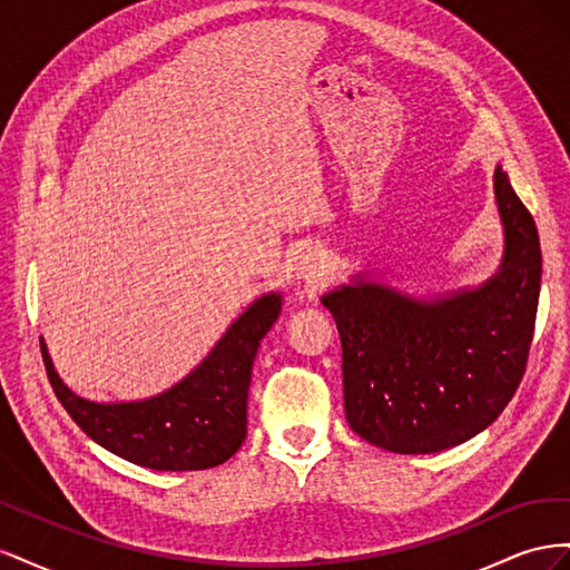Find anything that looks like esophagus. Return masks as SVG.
Wrapping results in <instances>:
<instances>
[{
  "instance_id": "34e87169",
  "label": "esophagus",
  "mask_w": 570,
  "mask_h": 570,
  "mask_svg": "<svg viewBox=\"0 0 570 570\" xmlns=\"http://www.w3.org/2000/svg\"><path fill=\"white\" fill-rule=\"evenodd\" d=\"M327 268H331V264H327V256L321 249H306L297 262V278L306 283H318L327 275Z\"/></svg>"
}]
</instances>
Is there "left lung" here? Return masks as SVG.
Listing matches in <instances>:
<instances>
[{"label":"left lung","mask_w":570,"mask_h":570,"mask_svg":"<svg viewBox=\"0 0 570 570\" xmlns=\"http://www.w3.org/2000/svg\"><path fill=\"white\" fill-rule=\"evenodd\" d=\"M494 195L507 256L490 283L433 304L373 283L323 297L342 340L347 421L387 452L433 454L471 440L523 381L540 299V237L502 166Z\"/></svg>","instance_id":"left-lung-1"}]
</instances>
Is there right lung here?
I'll list each match as a JSON object with an SVG mask.
<instances>
[{"instance_id": "right-lung-1", "label": "right lung", "mask_w": 570, "mask_h": 570, "mask_svg": "<svg viewBox=\"0 0 570 570\" xmlns=\"http://www.w3.org/2000/svg\"><path fill=\"white\" fill-rule=\"evenodd\" d=\"M278 314V295L256 299L183 383L130 404L82 400L61 383L42 337L40 350L51 390L85 435L145 469L204 471L228 461L247 438L252 364Z\"/></svg>"}]
</instances>
